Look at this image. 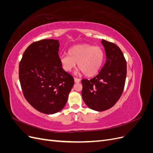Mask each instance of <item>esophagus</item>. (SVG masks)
Returning <instances> with one entry per match:
<instances>
[{"label": "esophagus", "mask_w": 153, "mask_h": 153, "mask_svg": "<svg viewBox=\"0 0 153 153\" xmlns=\"http://www.w3.org/2000/svg\"><path fill=\"white\" fill-rule=\"evenodd\" d=\"M74 79H75V82L76 83H78V82H80V78H78L75 77V78H74Z\"/></svg>", "instance_id": "obj_1"}]
</instances>
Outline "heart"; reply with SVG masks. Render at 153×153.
<instances>
[{
    "mask_svg": "<svg viewBox=\"0 0 153 153\" xmlns=\"http://www.w3.org/2000/svg\"><path fill=\"white\" fill-rule=\"evenodd\" d=\"M64 70L71 71L78 63V67L85 75L92 76L99 71L104 60V52L98 46L84 44L75 46L69 50L68 55L61 57Z\"/></svg>",
    "mask_w": 153,
    "mask_h": 153,
    "instance_id": "b5f03b06",
    "label": "heart"
}]
</instances>
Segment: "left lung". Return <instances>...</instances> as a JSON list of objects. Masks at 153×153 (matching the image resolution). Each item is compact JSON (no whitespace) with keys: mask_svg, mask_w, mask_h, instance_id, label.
<instances>
[{"mask_svg":"<svg viewBox=\"0 0 153 153\" xmlns=\"http://www.w3.org/2000/svg\"><path fill=\"white\" fill-rule=\"evenodd\" d=\"M101 43L106 57L103 67L91 80H82L83 100L90 108L100 112L112 108L121 98L127 73L126 61L121 49L105 39Z\"/></svg>","mask_w":153,"mask_h":153,"instance_id":"obj_1","label":"left lung"}]
</instances>
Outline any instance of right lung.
<instances>
[{
	"label": "right lung",
	"instance_id": "obj_1",
	"mask_svg": "<svg viewBox=\"0 0 153 153\" xmlns=\"http://www.w3.org/2000/svg\"><path fill=\"white\" fill-rule=\"evenodd\" d=\"M58 40L42 39L30 44L19 64L23 94L40 112L53 114L65 106L74 78L62 67Z\"/></svg>",
	"mask_w": 153,
	"mask_h": 153
}]
</instances>
